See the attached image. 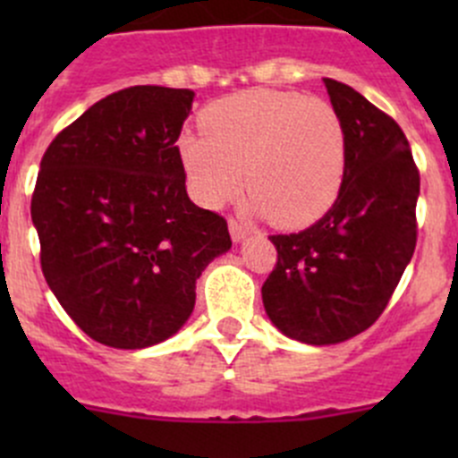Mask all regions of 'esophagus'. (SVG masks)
Instances as JSON below:
<instances>
[{
	"mask_svg": "<svg viewBox=\"0 0 458 458\" xmlns=\"http://www.w3.org/2000/svg\"><path fill=\"white\" fill-rule=\"evenodd\" d=\"M228 225H230V234H233L234 242H242V239H246L248 233H250V228H248V225L239 219H230Z\"/></svg>",
	"mask_w": 458,
	"mask_h": 458,
	"instance_id": "34e87169",
	"label": "esophagus"
}]
</instances>
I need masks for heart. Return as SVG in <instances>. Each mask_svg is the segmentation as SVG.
Masks as SVG:
<instances>
[{
	"instance_id": "heart-1",
	"label": "heart",
	"mask_w": 458,
	"mask_h": 458,
	"mask_svg": "<svg viewBox=\"0 0 458 458\" xmlns=\"http://www.w3.org/2000/svg\"><path fill=\"white\" fill-rule=\"evenodd\" d=\"M201 126L206 137L183 132L177 143L188 191L201 206L233 201L243 168L252 206L279 225L310 224L339 195L348 140L330 101L255 88L208 106Z\"/></svg>"
}]
</instances>
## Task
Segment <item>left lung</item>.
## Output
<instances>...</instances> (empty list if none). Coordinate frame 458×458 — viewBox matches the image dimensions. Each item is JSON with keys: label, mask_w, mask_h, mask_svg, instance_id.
Segmentation results:
<instances>
[{"label": "left lung", "mask_w": 458, "mask_h": 458, "mask_svg": "<svg viewBox=\"0 0 458 458\" xmlns=\"http://www.w3.org/2000/svg\"><path fill=\"white\" fill-rule=\"evenodd\" d=\"M326 81L345 126V170L330 210L301 233L270 234L276 263L263 306L290 339L330 345L386 310L417 248L421 177L399 123L361 92Z\"/></svg>", "instance_id": "1"}]
</instances>
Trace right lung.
I'll return each mask as SVG.
<instances>
[{
    "label": "right lung",
    "mask_w": 458,
    "mask_h": 458,
    "mask_svg": "<svg viewBox=\"0 0 458 458\" xmlns=\"http://www.w3.org/2000/svg\"><path fill=\"white\" fill-rule=\"evenodd\" d=\"M188 88L131 86L64 128L41 157L30 215L46 284L90 339L140 350L173 336L195 281L233 239L195 206L177 140Z\"/></svg>",
    "instance_id": "1"
}]
</instances>
